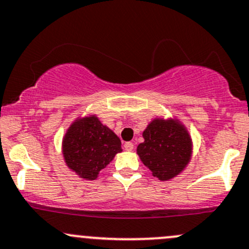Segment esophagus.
Returning <instances> with one entry per match:
<instances>
[{"mask_svg": "<svg viewBox=\"0 0 249 249\" xmlns=\"http://www.w3.org/2000/svg\"><path fill=\"white\" fill-rule=\"evenodd\" d=\"M124 149L127 151H131L133 149V143L132 142H126L124 144Z\"/></svg>", "mask_w": 249, "mask_h": 249, "instance_id": "34e87169", "label": "esophagus"}]
</instances>
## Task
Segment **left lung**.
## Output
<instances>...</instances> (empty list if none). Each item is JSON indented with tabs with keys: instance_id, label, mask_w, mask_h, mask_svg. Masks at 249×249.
I'll return each instance as SVG.
<instances>
[{
	"instance_id": "1",
	"label": "left lung",
	"mask_w": 249,
	"mask_h": 249,
	"mask_svg": "<svg viewBox=\"0 0 249 249\" xmlns=\"http://www.w3.org/2000/svg\"><path fill=\"white\" fill-rule=\"evenodd\" d=\"M144 142L137 146L141 161L154 177L166 181L184 171L192 154V141L177 119H154L143 131Z\"/></svg>"
}]
</instances>
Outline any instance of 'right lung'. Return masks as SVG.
Wrapping results in <instances>:
<instances>
[{"instance_id":"1","label":"right lung","mask_w":249,"mask_h":249,"mask_svg":"<svg viewBox=\"0 0 249 249\" xmlns=\"http://www.w3.org/2000/svg\"><path fill=\"white\" fill-rule=\"evenodd\" d=\"M120 151L119 137L95 116L75 120L63 138L65 163L86 180H95Z\"/></svg>"}]
</instances>
